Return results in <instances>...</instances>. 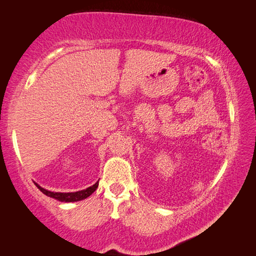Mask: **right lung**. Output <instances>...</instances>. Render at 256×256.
I'll use <instances>...</instances> for the list:
<instances>
[{
    "label": "right lung",
    "instance_id": "1",
    "mask_svg": "<svg viewBox=\"0 0 256 256\" xmlns=\"http://www.w3.org/2000/svg\"><path fill=\"white\" fill-rule=\"evenodd\" d=\"M36 186H38V188H39L44 194H46L47 196L52 198V199H55V200H58L60 202H77V201L86 199V198H88L92 193H94V190H96L98 186V182H95L93 186L87 188L86 190H78V192H71V193L52 192V190H44V188H41L40 185L36 184Z\"/></svg>",
    "mask_w": 256,
    "mask_h": 256
}]
</instances>
